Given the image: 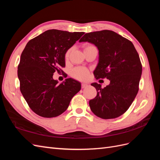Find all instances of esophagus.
<instances>
[{
	"instance_id": "obj_1",
	"label": "esophagus",
	"mask_w": 160,
	"mask_h": 160,
	"mask_svg": "<svg viewBox=\"0 0 160 160\" xmlns=\"http://www.w3.org/2000/svg\"><path fill=\"white\" fill-rule=\"evenodd\" d=\"M87 87H88V85L87 84V83H82V84H81V88H83V89L87 88Z\"/></svg>"
}]
</instances>
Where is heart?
<instances>
[{
  "mask_svg": "<svg viewBox=\"0 0 160 160\" xmlns=\"http://www.w3.org/2000/svg\"><path fill=\"white\" fill-rule=\"evenodd\" d=\"M90 47H93V46L89 45V46H87L85 48ZM69 53V51H68L66 53V55H65L66 58L68 57ZM71 74H72V77H74L75 78H76L77 79L85 80L88 78V75H89V71L87 69L84 68V67H77V68H75V69L72 71Z\"/></svg>",
  "mask_w": 160,
  "mask_h": 160,
  "instance_id": "1",
  "label": "heart"
}]
</instances>
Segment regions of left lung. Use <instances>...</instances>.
Segmentation results:
<instances>
[{"label": "left lung", "instance_id": "1", "mask_svg": "<svg viewBox=\"0 0 160 160\" xmlns=\"http://www.w3.org/2000/svg\"><path fill=\"white\" fill-rule=\"evenodd\" d=\"M79 42L97 47L99 60L93 74L96 79L110 81L103 89L100 84H91L98 92L89 101L91 110L105 119L119 117L129 109L139 90L142 66L136 49L130 41L109 30L86 33Z\"/></svg>", "mask_w": 160, "mask_h": 160}]
</instances>
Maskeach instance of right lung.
Instances as JSON below:
<instances>
[{"instance_id":"add662e5","label":"right lung","mask_w":160,"mask_h":160,"mask_svg":"<svg viewBox=\"0 0 160 160\" xmlns=\"http://www.w3.org/2000/svg\"><path fill=\"white\" fill-rule=\"evenodd\" d=\"M84 33L51 29L27 42L21 55L18 77L21 93L36 114L47 118L59 116L81 90L78 81L67 78L59 84L52 75L65 67L67 51Z\"/></svg>"}]
</instances>
